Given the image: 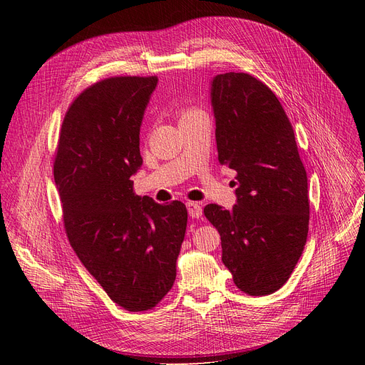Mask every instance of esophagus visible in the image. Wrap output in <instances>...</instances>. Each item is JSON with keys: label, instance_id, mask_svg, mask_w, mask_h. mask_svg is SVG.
Masks as SVG:
<instances>
[{"label": "esophagus", "instance_id": "esophagus-1", "mask_svg": "<svg viewBox=\"0 0 365 365\" xmlns=\"http://www.w3.org/2000/svg\"><path fill=\"white\" fill-rule=\"evenodd\" d=\"M186 208H187V213L192 219H198L202 215V207L200 202H194V201H187L186 202Z\"/></svg>", "mask_w": 365, "mask_h": 365}]
</instances>
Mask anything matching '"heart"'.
Returning a JSON list of instances; mask_svg holds the SVG:
<instances>
[{
	"instance_id": "obj_1",
	"label": "heart",
	"mask_w": 365,
	"mask_h": 365,
	"mask_svg": "<svg viewBox=\"0 0 365 365\" xmlns=\"http://www.w3.org/2000/svg\"><path fill=\"white\" fill-rule=\"evenodd\" d=\"M189 112H192V109H186V110H183L180 117H183V115H186V113H189Z\"/></svg>"
}]
</instances>
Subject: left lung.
Here are the masks:
<instances>
[{
  "label": "left lung",
  "mask_w": 365,
  "mask_h": 365,
  "mask_svg": "<svg viewBox=\"0 0 365 365\" xmlns=\"http://www.w3.org/2000/svg\"><path fill=\"white\" fill-rule=\"evenodd\" d=\"M219 163L237 171V204H208L222 262L238 289L271 294L287 282L308 238V178L292 123L274 91L250 73L215 76Z\"/></svg>",
  "instance_id": "8db88e82"
}]
</instances>
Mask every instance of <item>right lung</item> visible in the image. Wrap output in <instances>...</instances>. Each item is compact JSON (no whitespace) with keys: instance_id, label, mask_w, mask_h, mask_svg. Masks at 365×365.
<instances>
[{"instance_id":"right-lung-1","label":"right lung","mask_w":365,"mask_h":365,"mask_svg":"<svg viewBox=\"0 0 365 365\" xmlns=\"http://www.w3.org/2000/svg\"><path fill=\"white\" fill-rule=\"evenodd\" d=\"M158 78L110 76L68 108L53 163L71 247L112 302L130 312L155 308L176 279L185 204L134 194L139 133Z\"/></svg>"}]
</instances>
